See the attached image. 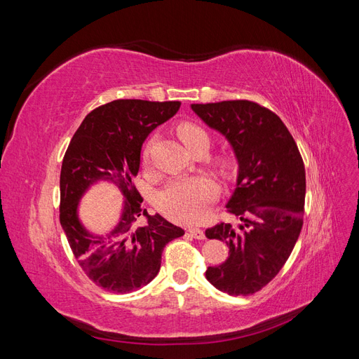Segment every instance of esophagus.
Wrapping results in <instances>:
<instances>
[{
	"mask_svg": "<svg viewBox=\"0 0 359 359\" xmlns=\"http://www.w3.org/2000/svg\"><path fill=\"white\" fill-rule=\"evenodd\" d=\"M189 232L193 238H196V240H203L205 238V232L202 229H199V227H190Z\"/></svg>",
	"mask_w": 359,
	"mask_h": 359,
	"instance_id": "obj_1",
	"label": "esophagus"
}]
</instances>
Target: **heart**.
<instances>
[{
    "mask_svg": "<svg viewBox=\"0 0 359 359\" xmlns=\"http://www.w3.org/2000/svg\"><path fill=\"white\" fill-rule=\"evenodd\" d=\"M180 139L190 151L205 144L210 145L206 130L194 123H181L177 127ZM148 157V151L145 153ZM217 166L224 175H231L236 169L233 154L223 153L217 157ZM217 196L215 182L208 177H193L175 180L156 194L157 208L178 222H198L206 212L208 205Z\"/></svg>",
    "mask_w": 359,
    "mask_h": 359,
    "instance_id": "1",
    "label": "heart"
}]
</instances>
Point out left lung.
Wrapping results in <instances>:
<instances>
[{
	"instance_id": "obj_1",
	"label": "left lung",
	"mask_w": 359,
	"mask_h": 359,
	"mask_svg": "<svg viewBox=\"0 0 359 359\" xmlns=\"http://www.w3.org/2000/svg\"><path fill=\"white\" fill-rule=\"evenodd\" d=\"M202 121L233 148L238 178L226 208L241 220L219 223L206 238L224 241L229 257L208 266L206 280L229 295H253L265 287L289 259L302 227L306 169L283 121L248 100L191 104Z\"/></svg>"
}]
</instances>
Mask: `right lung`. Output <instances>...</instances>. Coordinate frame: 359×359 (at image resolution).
<instances>
[{
    "label": "right lung",
    "mask_w": 359,
    "mask_h": 359,
    "mask_svg": "<svg viewBox=\"0 0 359 359\" xmlns=\"http://www.w3.org/2000/svg\"><path fill=\"white\" fill-rule=\"evenodd\" d=\"M180 102L114 100L85 116L62 158L60 222L83 273L115 293L135 292L160 271L165 245L184 235L181 227L140 208L133 178L148 135L180 109ZM99 180L112 182L126 198L118 224L107 236L84 229L77 215L83 194ZM144 213V226L135 222Z\"/></svg>",
    "instance_id": "right-lung-1"
}]
</instances>
